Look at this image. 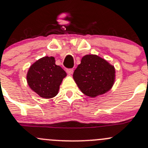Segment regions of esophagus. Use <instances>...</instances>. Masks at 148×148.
<instances>
[{
  "label": "esophagus",
  "instance_id": "34e87169",
  "mask_svg": "<svg viewBox=\"0 0 148 148\" xmlns=\"http://www.w3.org/2000/svg\"><path fill=\"white\" fill-rule=\"evenodd\" d=\"M73 72H74V69H66V73H67L68 74H69V75H71V74H72Z\"/></svg>",
  "mask_w": 148,
  "mask_h": 148
}]
</instances>
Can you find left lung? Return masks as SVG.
<instances>
[{
	"mask_svg": "<svg viewBox=\"0 0 148 148\" xmlns=\"http://www.w3.org/2000/svg\"><path fill=\"white\" fill-rule=\"evenodd\" d=\"M114 66L96 54L84 56L73 78L83 94L94 98L108 92L116 77Z\"/></svg>",
	"mask_w": 148,
	"mask_h": 148,
	"instance_id": "obj_1",
	"label": "left lung"
}]
</instances>
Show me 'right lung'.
I'll list each match as a JSON object with an SVG mask.
<instances>
[{
	"label": "right lung",
	"mask_w": 148,
	"mask_h": 148,
	"mask_svg": "<svg viewBox=\"0 0 148 148\" xmlns=\"http://www.w3.org/2000/svg\"><path fill=\"white\" fill-rule=\"evenodd\" d=\"M66 73L55 64L53 57H44L30 66L27 74L29 86L40 97L51 99L58 94Z\"/></svg>",
	"instance_id": "1"
}]
</instances>
